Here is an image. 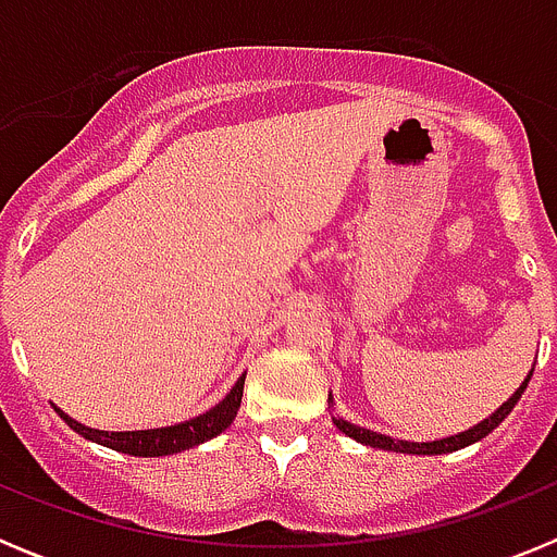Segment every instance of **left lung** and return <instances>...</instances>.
Masks as SVG:
<instances>
[{
	"label": "left lung",
	"mask_w": 557,
	"mask_h": 557,
	"mask_svg": "<svg viewBox=\"0 0 557 557\" xmlns=\"http://www.w3.org/2000/svg\"><path fill=\"white\" fill-rule=\"evenodd\" d=\"M530 376H533V371H530ZM530 376L521 382L519 391L513 393V396L505 401V405L499 407V410L494 412V416H488L482 424L471 426V430L460 432V435H451V437H444V441H432V444H407V441H393V437L387 435H379V432H371V430H362V426H354L348 424V421H343V418H334V424H337L339 432H346L348 437H354V441H359V444L366 446H376V449H387V451H410V455H446V451H457L462 449V446L474 444V441H480V437H485L488 432H494L496 426L505 421V418L510 416V410L516 407V401L521 398V393L528 391V382Z\"/></svg>",
	"instance_id": "8db88e82"
}]
</instances>
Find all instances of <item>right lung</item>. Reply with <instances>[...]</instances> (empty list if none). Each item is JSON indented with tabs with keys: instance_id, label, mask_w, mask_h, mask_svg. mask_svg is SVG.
Returning <instances> with one entry per match:
<instances>
[{
	"instance_id": "1",
	"label": "right lung",
	"mask_w": 557,
	"mask_h": 557,
	"mask_svg": "<svg viewBox=\"0 0 557 557\" xmlns=\"http://www.w3.org/2000/svg\"><path fill=\"white\" fill-rule=\"evenodd\" d=\"M243 387H245V376H239L234 391H231L218 407H211L209 412L191 418V421H184V424L161 426V430L100 432V430H88V426L77 424L75 418H69L63 410H58V416H61L72 430L81 432L83 437L95 441V444L108 446V449L125 451V455H136V457H161V455H175V451L191 449V446L211 441V437H218L223 430H228L231 421L236 418V410H239V405H243Z\"/></svg>"
}]
</instances>
